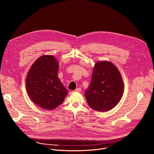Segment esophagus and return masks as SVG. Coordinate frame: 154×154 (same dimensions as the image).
Here are the masks:
<instances>
[{
    "label": "esophagus",
    "mask_w": 154,
    "mask_h": 154,
    "mask_svg": "<svg viewBox=\"0 0 154 154\" xmlns=\"http://www.w3.org/2000/svg\"><path fill=\"white\" fill-rule=\"evenodd\" d=\"M74 91H75V92H79V93H80V92H81L82 91V89L80 88H77V89H75V90H74Z\"/></svg>",
    "instance_id": "34e87169"
}]
</instances>
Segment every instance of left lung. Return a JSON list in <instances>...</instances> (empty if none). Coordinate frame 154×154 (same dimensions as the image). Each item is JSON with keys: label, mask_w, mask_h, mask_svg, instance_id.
Instances as JSON below:
<instances>
[{"label": "left lung", "mask_w": 154, "mask_h": 154, "mask_svg": "<svg viewBox=\"0 0 154 154\" xmlns=\"http://www.w3.org/2000/svg\"><path fill=\"white\" fill-rule=\"evenodd\" d=\"M124 91L123 80L116 66L106 60L97 61L85 94L89 106L97 112L110 110L119 103Z\"/></svg>", "instance_id": "left-lung-1"}]
</instances>
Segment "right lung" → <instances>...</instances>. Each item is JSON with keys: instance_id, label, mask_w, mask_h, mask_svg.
<instances>
[{"instance_id": "1", "label": "right lung", "mask_w": 154, "mask_h": 154, "mask_svg": "<svg viewBox=\"0 0 154 154\" xmlns=\"http://www.w3.org/2000/svg\"><path fill=\"white\" fill-rule=\"evenodd\" d=\"M58 61L53 55L39 57L31 66L26 79V90L32 101L45 109L61 105L68 90L58 77Z\"/></svg>"}]
</instances>
